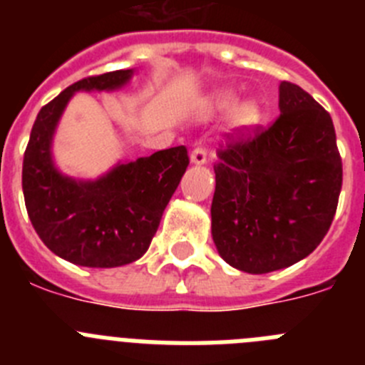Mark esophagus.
<instances>
[{
  "instance_id": "esophagus-1",
  "label": "esophagus",
  "mask_w": 365,
  "mask_h": 365,
  "mask_svg": "<svg viewBox=\"0 0 365 365\" xmlns=\"http://www.w3.org/2000/svg\"><path fill=\"white\" fill-rule=\"evenodd\" d=\"M190 160H192V164L202 166V164H206V151L202 148H195L192 151V155H190Z\"/></svg>"
}]
</instances>
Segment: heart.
<instances>
[{
  "instance_id": "b5f03b06",
  "label": "heart",
  "mask_w": 365,
  "mask_h": 365,
  "mask_svg": "<svg viewBox=\"0 0 365 365\" xmlns=\"http://www.w3.org/2000/svg\"><path fill=\"white\" fill-rule=\"evenodd\" d=\"M199 111L206 117H214L221 113L230 111L228 125L230 130L237 135H247L256 130L261 124L263 111L257 100L248 98L243 102H237V93L232 89H217L199 100Z\"/></svg>"
}]
</instances>
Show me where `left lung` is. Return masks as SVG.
I'll use <instances>...</instances> for the list:
<instances>
[{"mask_svg": "<svg viewBox=\"0 0 365 365\" xmlns=\"http://www.w3.org/2000/svg\"><path fill=\"white\" fill-rule=\"evenodd\" d=\"M212 237L234 269L267 274L294 265L327 234L341 190L331 115L307 91L279 83V117L217 151Z\"/></svg>", "mask_w": 365, "mask_h": 365, "instance_id": "obj_1", "label": "left lung"}]
</instances>
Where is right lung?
<instances>
[{
  "label": "right lung",
  "mask_w": 365,
  "mask_h": 365,
  "mask_svg": "<svg viewBox=\"0 0 365 365\" xmlns=\"http://www.w3.org/2000/svg\"><path fill=\"white\" fill-rule=\"evenodd\" d=\"M133 74L120 69L73 83L32 125L21 173L27 214L45 247L74 265L113 269L143 257L188 168L185 146L118 163L98 179H74L54 164V133L74 93L117 91Z\"/></svg>",
  "instance_id": "obj_1"
}]
</instances>
